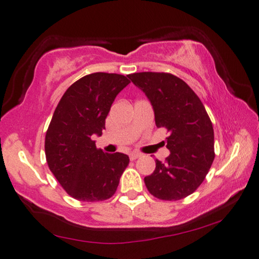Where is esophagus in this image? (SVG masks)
Segmentation results:
<instances>
[{
    "label": "esophagus",
    "instance_id": "esophagus-1",
    "mask_svg": "<svg viewBox=\"0 0 259 259\" xmlns=\"http://www.w3.org/2000/svg\"><path fill=\"white\" fill-rule=\"evenodd\" d=\"M129 156H130V159L131 160H135V159H137V158H140L142 154L138 153V152H131Z\"/></svg>",
    "mask_w": 259,
    "mask_h": 259
}]
</instances>
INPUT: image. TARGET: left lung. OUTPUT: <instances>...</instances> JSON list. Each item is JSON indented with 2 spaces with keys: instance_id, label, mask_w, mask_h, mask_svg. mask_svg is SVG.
<instances>
[{
  "instance_id": "left-lung-1",
  "label": "left lung",
  "mask_w": 259,
  "mask_h": 259,
  "mask_svg": "<svg viewBox=\"0 0 259 259\" xmlns=\"http://www.w3.org/2000/svg\"><path fill=\"white\" fill-rule=\"evenodd\" d=\"M151 103L157 128L169 136L165 161L156 159L152 175L144 178L148 191L160 200L184 199L206 178L214 160V130L201 100L188 84L168 73L129 74Z\"/></svg>"
}]
</instances>
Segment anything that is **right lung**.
I'll return each mask as SVG.
<instances>
[{"instance_id": "right-lung-1", "label": "right lung", "mask_w": 259, "mask_h": 259, "mask_svg": "<svg viewBox=\"0 0 259 259\" xmlns=\"http://www.w3.org/2000/svg\"><path fill=\"white\" fill-rule=\"evenodd\" d=\"M130 81L116 73H92L65 92L45 136L53 176L72 198L94 202L111 198L129 164L124 153L96 149L115 98Z\"/></svg>"}]
</instances>
